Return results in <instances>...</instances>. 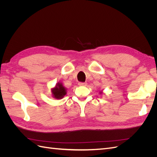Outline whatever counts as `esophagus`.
<instances>
[{"instance_id": "obj_1", "label": "esophagus", "mask_w": 157, "mask_h": 157, "mask_svg": "<svg viewBox=\"0 0 157 157\" xmlns=\"http://www.w3.org/2000/svg\"><path fill=\"white\" fill-rule=\"evenodd\" d=\"M78 85H79V86H86V85H87V83H86V82H79V83H78Z\"/></svg>"}]
</instances>
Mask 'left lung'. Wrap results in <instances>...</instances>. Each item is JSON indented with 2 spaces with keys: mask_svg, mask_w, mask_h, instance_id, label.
I'll return each mask as SVG.
<instances>
[{
  "mask_svg": "<svg viewBox=\"0 0 157 157\" xmlns=\"http://www.w3.org/2000/svg\"><path fill=\"white\" fill-rule=\"evenodd\" d=\"M99 94H103V91H100V92H99Z\"/></svg>",
  "mask_w": 157,
  "mask_h": 157,
  "instance_id": "1",
  "label": "left lung"
}]
</instances>
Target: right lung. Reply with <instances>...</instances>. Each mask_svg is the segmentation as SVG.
<instances>
[{
    "mask_svg": "<svg viewBox=\"0 0 157 157\" xmlns=\"http://www.w3.org/2000/svg\"><path fill=\"white\" fill-rule=\"evenodd\" d=\"M52 96L56 99H61L67 94V88L63 86V84L59 82L51 89Z\"/></svg>",
    "mask_w": 157,
    "mask_h": 157,
    "instance_id": "add662e5",
    "label": "right lung"
}]
</instances>
